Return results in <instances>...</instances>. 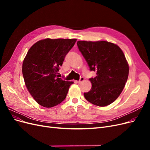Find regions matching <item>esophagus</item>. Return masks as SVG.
I'll return each mask as SVG.
<instances>
[{"instance_id": "1", "label": "esophagus", "mask_w": 150, "mask_h": 150, "mask_svg": "<svg viewBox=\"0 0 150 150\" xmlns=\"http://www.w3.org/2000/svg\"><path fill=\"white\" fill-rule=\"evenodd\" d=\"M84 80V78H83V77H81L79 80L77 81V82H78V83H81V82H83V81Z\"/></svg>"}]
</instances>
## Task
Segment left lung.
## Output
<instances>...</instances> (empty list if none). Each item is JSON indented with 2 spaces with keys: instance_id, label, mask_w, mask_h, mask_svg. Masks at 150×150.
Listing matches in <instances>:
<instances>
[{
  "instance_id": "left-lung-1",
  "label": "left lung",
  "mask_w": 150,
  "mask_h": 150,
  "mask_svg": "<svg viewBox=\"0 0 150 150\" xmlns=\"http://www.w3.org/2000/svg\"><path fill=\"white\" fill-rule=\"evenodd\" d=\"M79 50L96 76L90 78L91 90L84 93L87 101L98 106L114 102L123 90L128 78L129 65L120 47L104 40H78Z\"/></svg>"
}]
</instances>
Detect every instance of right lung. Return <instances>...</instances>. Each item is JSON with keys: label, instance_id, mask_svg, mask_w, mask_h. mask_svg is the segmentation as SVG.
<instances>
[{"label": "right lung", "instance_id": "right-lung-1", "mask_svg": "<svg viewBox=\"0 0 150 150\" xmlns=\"http://www.w3.org/2000/svg\"><path fill=\"white\" fill-rule=\"evenodd\" d=\"M76 39H45L32 46L22 63L25 84L40 106L52 108L64 100L72 81L57 78L64 57Z\"/></svg>", "mask_w": 150, "mask_h": 150}]
</instances>
